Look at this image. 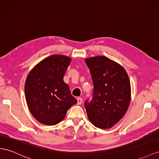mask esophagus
<instances>
[{"mask_svg": "<svg viewBox=\"0 0 159 159\" xmlns=\"http://www.w3.org/2000/svg\"><path fill=\"white\" fill-rule=\"evenodd\" d=\"M82 103H83L82 98H80V97H78V98H77V104L80 105Z\"/></svg>", "mask_w": 159, "mask_h": 159, "instance_id": "obj_1", "label": "esophagus"}]
</instances>
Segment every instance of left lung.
I'll list each match as a JSON object with an SVG mask.
<instances>
[{"mask_svg":"<svg viewBox=\"0 0 159 159\" xmlns=\"http://www.w3.org/2000/svg\"><path fill=\"white\" fill-rule=\"evenodd\" d=\"M92 76L93 96L85 101L88 118L95 127H113L124 116L131 100V86L124 67L103 56L85 59Z\"/></svg>","mask_w":159,"mask_h":159,"instance_id":"obj_1","label":"left lung"}]
</instances>
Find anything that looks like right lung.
Here are the masks:
<instances>
[{
	"label": "right lung",
	"mask_w": 159,
	"mask_h": 159,
	"mask_svg": "<svg viewBox=\"0 0 159 159\" xmlns=\"http://www.w3.org/2000/svg\"><path fill=\"white\" fill-rule=\"evenodd\" d=\"M71 58L52 55L35 65L28 74L25 95L28 108L40 123L54 125L62 121L68 109L77 103L63 80Z\"/></svg>",
	"instance_id": "add662e5"
}]
</instances>
